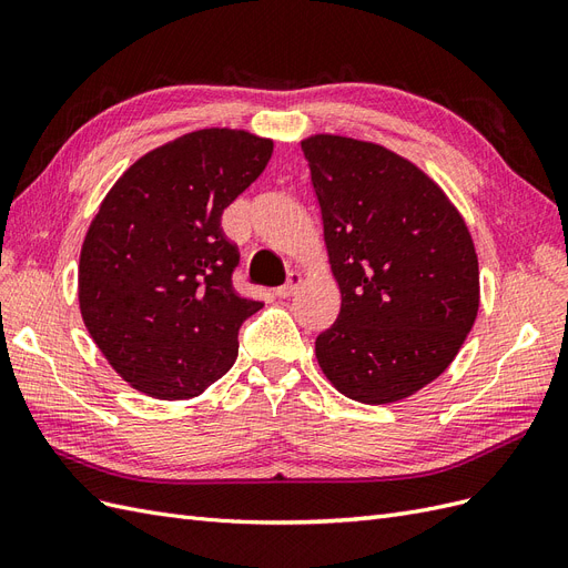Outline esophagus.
<instances>
[{
  "instance_id": "esophagus-1",
  "label": "esophagus",
  "mask_w": 568,
  "mask_h": 568,
  "mask_svg": "<svg viewBox=\"0 0 568 568\" xmlns=\"http://www.w3.org/2000/svg\"><path fill=\"white\" fill-rule=\"evenodd\" d=\"M301 282H303L301 272H288V280H286V284H282V286L274 288V296H280V298L294 296L296 291H298V286H301Z\"/></svg>"
}]
</instances>
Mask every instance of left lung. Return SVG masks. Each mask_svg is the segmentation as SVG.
Returning a JSON list of instances; mask_svg holds the SVG:
<instances>
[{
  "label": "left lung",
  "mask_w": 568,
  "mask_h": 568,
  "mask_svg": "<svg viewBox=\"0 0 568 568\" xmlns=\"http://www.w3.org/2000/svg\"><path fill=\"white\" fill-rule=\"evenodd\" d=\"M341 313L315 341L322 372L367 405L403 400L455 359L478 313L471 234L443 189L379 144L301 142Z\"/></svg>",
  "instance_id": "8db88e82"
}]
</instances>
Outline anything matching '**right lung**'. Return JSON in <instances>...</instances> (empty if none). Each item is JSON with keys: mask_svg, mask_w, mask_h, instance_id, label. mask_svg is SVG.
I'll return each instance as SVG.
<instances>
[{"mask_svg": "<svg viewBox=\"0 0 568 568\" xmlns=\"http://www.w3.org/2000/svg\"><path fill=\"white\" fill-rule=\"evenodd\" d=\"M272 140L211 128L130 165L84 236L80 313L123 379L186 400L234 365L239 329L263 307L232 288L239 248L222 211L261 178Z\"/></svg>", "mask_w": 568, "mask_h": 568, "instance_id": "1", "label": "right lung"}]
</instances>
